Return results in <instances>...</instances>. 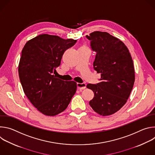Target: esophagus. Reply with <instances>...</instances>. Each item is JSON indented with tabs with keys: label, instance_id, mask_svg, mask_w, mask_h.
Masks as SVG:
<instances>
[{
	"label": "esophagus",
	"instance_id": "esophagus-1",
	"mask_svg": "<svg viewBox=\"0 0 155 155\" xmlns=\"http://www.w3.org/2000/svg\"><path fill=\"white\" fill-rule=\"evenodd\" d=\"M77 90H84L86 88V84L85 83H77Z\"/></svg>",
	"mask_w": 155,
	"mask_h": 155
}]
</instances>
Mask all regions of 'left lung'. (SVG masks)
Wrapping results in <instances>:
<instances>
[{"label":"left lung","mask_w":155,"mask_h":155,"mask_svg":"<svg viewBox=\"0 0 155 155\" xmlns=\"http://www.w3.org/2000/svg\"><path fill=\"white\" fill-rule=\"evenodd\" d=\"M86 37L96 53L93 68L101 76L99 83L86 86L94 94L89 104L101 115L114 114L126 104L133 87V61L123 42L110 34L96 31Z\"/></svg>","instance_id":"left-lung-1"}]
</instances>
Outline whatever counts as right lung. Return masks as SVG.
Segmentation results:
<instances>
[{
    "mask_svg": "<svg viewBox=\"0 0 155 155\" xmlns=\"http://www.w3.org/2000/svg\"><path fill=\"white\" fill-rule=\"evenodd\" d=\"M77 41L41 34L29 40L22 50L18 67L22 87L31 102L44 115L62 112L76 92L75 82L64 81L53 74L64 53Z\"/></svg>",
    "mask_w": 155,
    "mask_h": 155,
    "instance_id": "add662e5",
    "label": "right lung"
}]
</instances>
